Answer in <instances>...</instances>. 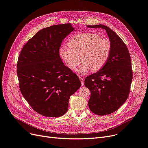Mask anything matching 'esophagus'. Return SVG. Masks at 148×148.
<instances>
[{
    "label": "esophagus",
    "instance_id": "1",
    "mask_svg": "<svg viewBox=\"0 0 148 148\" xmlns=\"http://www.w3.org/2000/svg\"><path fill=\"white\" fill-rule=\"evenodd\" d=\"M79 78L80 79V81H81L82 85V86H83V85H84V79H83V78H82L81 77H79Z\"/></svg>",
    "mask_w": 148,
    "mask_h": 148
}]
</instances>
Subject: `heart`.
Listing matches in <instances>:
<instances>
[{
	"label": "heart",
	"mask_w": 148,
	"mask_h": 148,
	"mask_svg": "<svg viewBox=\"0 0 148 148\" xmlns=\"http://www.w3.org/2000/svg\"><path fill=\"white\" fill-rule=\"evenodd\" d=\"M69 46H62L59 52L66 66L75 70L82 61L79 73H87L91 70H101L108 62L112 52V43L108 38L92 33H79L71 38Z\"/></svg>",
	"instance_id": "1"
}]
</instances>
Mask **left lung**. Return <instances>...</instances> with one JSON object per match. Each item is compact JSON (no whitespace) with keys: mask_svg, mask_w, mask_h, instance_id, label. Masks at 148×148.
I'll list each match as a JSON object with an SVG mask.
<instances>
[{"mask_svg":"<svg viewBox=\"0 0 148 148\" xmlns=\"http://www.w3.org/2000/svg\"><path fill=\"white\" fill-rule=\"evenodd\" d=\"M88 28L104 29L112 43L108 62L96 73L85 78L84 85L91 92L89 109L96 115L113 113L127 101L133 78L131 57L126 44L110 28L103 25Z\"/></svg>","mask_w":148,"mask_h":148,"instance_id":"1","label":"left lung"}]
</instances>
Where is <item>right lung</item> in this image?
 <instances>
[{"instance_id": "1", "label": "right lung", "mask_w": 148, "mask_h": 148, "mask_svg": "<svg viewBox=\"0 0 148 148\" xmlns=\"http://www.w3.org/2000/svg\"><path fill=\"white\" fill-rule=\"evenodd\" d=\"M74 28L71 23L53 25L39 31L22 48L16 73L21 95L32 109L45 117L64 115L70 97L81 82L62 61L59 49Z\"/></svg>"}]
</instances>
